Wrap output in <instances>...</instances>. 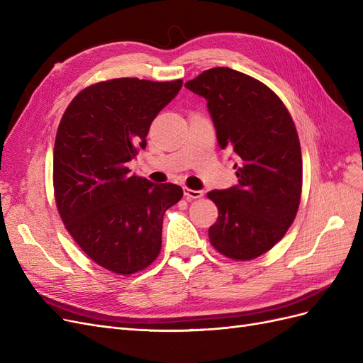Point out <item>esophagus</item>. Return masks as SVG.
<instances>
[{
  "mask_svg": "<svg viewBox=\"0 0 363 363\" xmlns=\"http://www.w3.org/2000/svg\"><path fill=\"white\" fill-rule=\"evenodd\" d=\"M183 194H184L186 199H191V200L201 199V196L204 195V192H203V191H194V189H188V188H184V189H183Z\"/></svg>",
  "mask_w": 363,
  "mask_h": 363,
  "instance_id": "34e87169",
  "label": "esophagus"
}]
</instances>
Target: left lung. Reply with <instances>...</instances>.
<instances>
[{
  "label": "left lung",
  "instance_id": "obj_1",
  "mask_svg": "<svg viewBox=\"0 0 363 363\" xmlns=\"http://www.w3.org/2000/svg\"><path fill=\"white\" fill-rule=\"evenodd\" d=\"M184 86L206 98L219 147L238 160V184L207 194L218 207L208 239L230 259H256L288 232L300 206L303 160L294 121L268 86L235 69H207Z\"/></svg>",
  "mask_w": 363,
  "mask_h": 363
}]
</instances>
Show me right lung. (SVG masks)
I'll return each mask as SVG.
<instances>
[{"mask_svg":"<svg viewBox=\"0 0 363 363\" xmlns=\"http://www.w3.org/2000/svg\"><path fill=\"white\" fill-rule=\"evenodd\" d=\"M182 80L113 79L86 87L65 111L54 144V196L62 221L87 256L123 276L145 269L162 247L163 215L177 184L131 175L152 119Z\"/></svg>","mask_w":363,"mask_h":363,"instance_id":"right-lung-1","label":"right lung"}]
</instances>
